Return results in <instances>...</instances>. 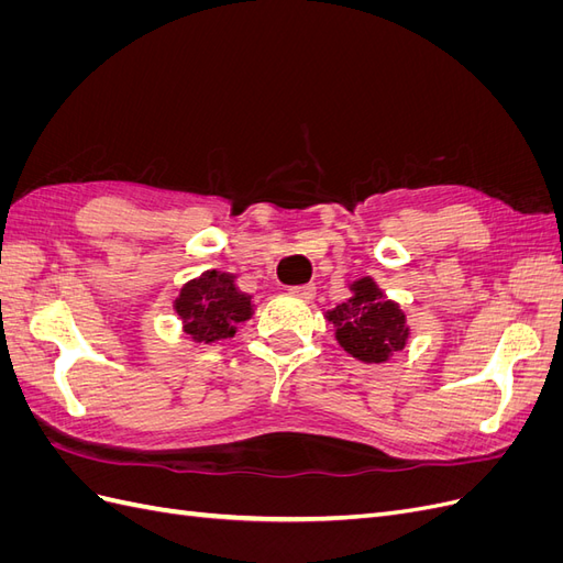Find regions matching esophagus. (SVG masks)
<instances>
[{
    "instance_id": "obj_1",
    "label": "esophagus",
    "mask_w": 563,
    "mask_h": 563,
    "mask_svg": "<svg viewBox=\"0 0 563 563\" xmlns=\"http://www.w3.org/2000/svg\"><path fill=\"white\" fill-rule=\"evenodd\" d=\"M291 294L294 298H300V300H310V298H314V284H305V286H296V288H291Z\"/></svg>"
}]
</instances>
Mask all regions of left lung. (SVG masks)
I'll list each match as a JSON object with an SVG mask.
<instances>
[{"label": "left lung", "mask_w": 563, "mask_h": 563, "mask_svg": "<svg viewBox=\"0 0 563 563\" xmlns=\"http://www.w3.org/2000/svg\"><path fill=\"white\" fill-rule=\"evenodd\" d=\"M347 288L350 298L323 312V319L333 323L338 345L354 360L387 364L411 340L406 312L397 300L387 298L373 277L354 279Z\"/></svg>", "instance_id": "obj_1"}]
</instances>
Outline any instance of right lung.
<instances>
[{"label":"right lung","instance_id":"obj_1","mask_svg":"<svg viewBox=\"0 0 563 563\" xmlns=\"http://www.w3.org/2000/svg\"><path fill=\"white\" fill-rule=\"evenodd\" d=\"M174 312L192 343L211 345L234 338L240 323L255 314V305L253 296L236 286L232 272L207 269L180 286Z\"/></svg>","mask_w":563,"mask_h":563}]
</instances>
